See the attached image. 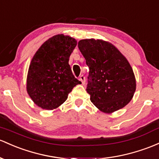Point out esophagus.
Wrapping results in <instances>:
<instances>
[{"instance_id": "1", "label": "esophagus", "mask_w": 159, "mask_h": 159, "mask_svg": "<svg viewBox=\"0 0 159 159\" xmlns=\"http://www.w3.org/2000/svg\"><path fill=\"white\" fill-rule=\"evenodd\" d=\"M79 80L81 81V82H82V84H85V77L83 75H80Z\"/></svg>"}]
</instances>
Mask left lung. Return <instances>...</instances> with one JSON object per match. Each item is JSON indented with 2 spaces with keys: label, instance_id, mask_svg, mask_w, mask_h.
I'll return each instance as SVG.
<instances>
[{
  "label": "left lung",
  "instance_id": "8db88e82",
  "mask_svg": "<svg viewBox=\"0 0 159 159\" xmlns=\"http://www.w3.org/2000/svg\"><path fill=\"white\" fill-rule=\"evenodd\" d=\"M78 47L90 70L87 92L93 105L106 113L125 107L136 90L135 77L127 59L102 40H81Z\"/></svg>",
  "mask_w": 159,
  "mask_h": 159
}]
</instances>
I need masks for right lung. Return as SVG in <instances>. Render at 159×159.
<instances>
[{
    "mask_svg": "<svg viewBox=\"0 0 159 159\" xmlns=\"http://www.w3.org/2000/svg\"><path fill=\"white\" fill-rule=\"evenodd\" d=\"M76 45L75 38L57 34L45 41L33 57L28 73L27 91L39 107L48 110L59 107L73 88L81 84L69 64Z\"/></svg>",
    "mask_w": 159,
    "mask_h": 159,
    "instance_id": "obj_1",
    "label": "right lung"
}]
</instances>
